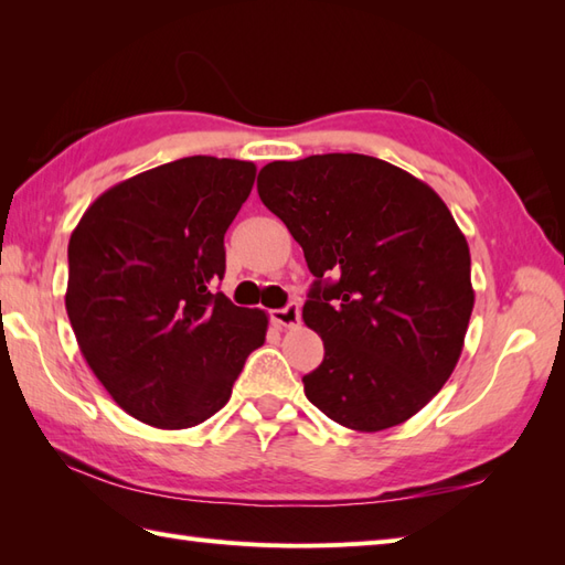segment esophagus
Instances as JSON below:
<instances>
[{
  "label": "esophagus",
  "instance_id": "1",
  "mask_svg": "<svg viewBox=\"0 0 565 565\" xmlns=\"http://www.w3.org/2000/svg\"><path fill=\"white\" fill-rule=\"evenodd\" d=\"M271 320L279 328H296L298 322H301V308L296 303H289L286 308H276L271 310Z\"/></svg>",
  "mask_w": 565,
  "mask_h": 565
}]
</instances>
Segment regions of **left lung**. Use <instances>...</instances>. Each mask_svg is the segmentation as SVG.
Instances as JSON below:
<instances>
[{
    "label": "left lung",
    "instance_id": "obj_1",
    "mask_svg": "<svg viewBox=\"0 0 565 565\" xmlns=\"http://www.w3.org/2000/svg\"><path fill=\"white\" fill-rule=\"evenodd\" d=\"M264 206L303 247V320L326 344L306 398L334 423L381 431L435 398L473 310L471 255L435 189L356 152L262 167Z\"/></svg>",
    "mask_w": 565,
    "mask_h": 565
}]
</instances>
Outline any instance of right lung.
<instances>
[{
    "mask_svg": "<svg viewBox=\"0 0 565 565\" xmlns=\"http://www.w3.org/2000/svg\"><path fill=\"white\" fill-rule=\"evenodd\" d=\"M255 174L209 154L167 162L104 191L70 235V326L94 376L140 423L201 425L267 338L264 310L213 291Z\"/></svg>",
    "mask_w": 565,
    "mask_h": 565,
    "instance_id": "add662e5",
    "label": "right lung"
}]
</instances>
